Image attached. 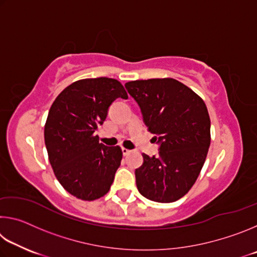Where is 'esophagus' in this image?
Masks as SVG:
<instances>
[{"instance_id":"obj_1","label":"esophagus","mask_w":257,"mask_h":257,"mask_svg":"<svg viewBox=\"0 0 257 257\" xmlns=\"http://www.w3.org/2000/svg\"><path fill=\"white\" fill-rule=\"evenodd\" d=\"M121 151H122V154H123V155H128V154L130 153V152H132V151L127 150V149H123V147H122V149H121Z\"/></svg>"}]
</instances>
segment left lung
Wrapping results in <instances>:
<instances>
[{
  "label": "left lung",
  "instance_id": "left-lung-1",
  "mask_svg": "<svg viewBox=\"0 0 257 257\" xmlns=\"http://www.w3.org/2000/svg\"><path fill=\"white\" fill-rule=\"evenodd\" d=\"M124 87L159 145V155L143 154L144 162L135 170L138 191L153 202H176L195 184L210 147L205 103L172 78L129 81Z\"/></svg>",
  "mask_w": 257,
  "mask_h": 257
}]
</instances>
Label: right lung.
Wrapping results in <instances>:
<instances>
[{"mask_svg":"<svg viewBox=\"0 0 257 257\" xmlns=\"http://www.w3.org/2000/svg\"><path fill=\"white\" fill-rule=\"evenodd\" d=\"M118 97L128 98L118 80L82 79L64 88L50 108L44 128L50 163L56 179L77 198L104 196L120 167V147L101 144L96 135Z\"/></svg>","mask_w":257,"mask_h":257,"instance_id":"add662e5","label":"right lung"}]
</instances>
